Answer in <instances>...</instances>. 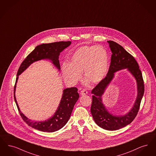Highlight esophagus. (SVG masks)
I'll use <instances>...</instances> for the list:
<instances>
[{
  "mask_svg": "<svg viewBox=\"0 0 156 156\" xmlns=\"http://www.w3.org/2000/svg\"><path fill=\"white\" fill-rule=\"evenodd\" d=\"M87 93H88V91H87V90H84V89L82 90L81 91H80V94L82 95H86V94H87Z\"/></svg>",
  "mask_w": 156,
  "mask_h": 156,
  "instance_id": "obj_1",
  "label": "esophagus"
}]
</instances>
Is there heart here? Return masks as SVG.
Returning <instances> with one entry per match:
<instances>
[{"mask_svg":"<svg viewBox=\"0 0 156 156\" xmlns=\"http://www.w3.org/2000/svg\"><path fill=\"white\" fill-rule=\"evenodd\" d=\"M109 55L102 47L83 46L70 56L68 65H64L62 73L65 79L76 84L81 79L83 72L85 79L92 83L101 81L108 72Z\"/></svg>","mask_w":156,"mask_h":156,"instance_id":"1","label":"heart"}]
</instances>
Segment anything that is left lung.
Wrapping results in <instances>:
<instances>
[{
	"label": "left lung",
	"mask_w": 156,
	"mask_h": 156,
	"mask_svg": "<svg viewBox=\"0 0 156 156\" xmlns=\"http://www.w3.org/2000/svg\"><path fill=\"white\" fill-rule=\"evenodd\" d=\"M112 52L111 63L105 77L91 91L93 94L91 113L96 124L102 129L116 130L130 124L135 118L142 99L144 86L142 74L134 57L121 45L114 41H108ZM127 68L136 78L138 86V95L136 102L128 113L123 116L109 113L102 103L101 95L114 76V73L121 69Z\"/></svg>",
	"instance_id": "1"
}]
</instances>
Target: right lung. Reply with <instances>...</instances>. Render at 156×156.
<instances>
[{
	"label": "right lung",
	"instance_id": "obj_1",
	"mask_svg": "<svg viewBox=\"0 0 156 156\" xmlns=\"http://www.w3.org/2000/svg\"><path fill=\"white\" fill-rule=\"evenodd\" d=\"M71 44L70 41H59L49 44H42L37 46L21 63L19 68L16 83L14 88V98L18 110L23 121L34 129L47 132H54L63 128L68 122L76 102L79 98L76 87L64 89L59 105L54 115L45 121H32L27 118L20 110L15 97L16 83L19 76L31 64L41 59L51 60L55 67L60 70L59 56L61 52Z\"/></svg>",
	"mask_w": 156,
	"mask_h": 156
}]
</instances>
